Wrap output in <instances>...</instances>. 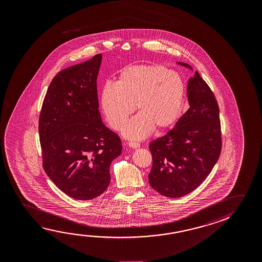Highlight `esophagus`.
Returning <instances> with one entry per match:
<instances>
[{
    "label": "esophagus",
    "mask_w": 262,
    "mask_h": 262,
    "mask_svg": "<svg viewBox=\"0 0 262 262\" xmlns=\"http://www.w3.org/2000/svg\"><path fill=\"white\" fill-rule=\"evenodd\" d=\"M128 145H129L130 148L136 149V148H139V147H140V143L136 142H128Z\"/></svg>",
    "instance_id": "obj_1"
}]
</instances>
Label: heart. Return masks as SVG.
<instances>
[{
  "instance_id": "1",
  "label": "heart",
  "mask_w": 262,
  "mask_h": 262,
  "mask_svg": "<svg viewBox=\"0 0 262 262\" xmlns=\"http://www.w3.org/2000/svg\"><path fill=\"white\" fill-rule=\"evenodd\" d=\"M185 94V82L177 72L162 64H129L120 70L116 83L105 84L101 106L108 124L116 130L136 107L139 114L126 125L123 134L142 139L154 129L162 132L176 122Z\"/></svg>"
}]
</instances>
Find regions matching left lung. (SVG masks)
Returning a JSON list of instances; mask_svg holds the SVG:
<instances>
[{"label":"left lung","instance_id":"8db88e82","mask_svg":"<svg viewBox=\"0 0 262 262\" xmlns=\"http://www.w3.org/2000/svg\"><path fill=\"white\" fill-rule=\"evenodd\" d=\"M192 69L189 64L178 63ZM188 111L174 128L150 142L149 183L166 198H178L201 185L222 149L219 107L213 91L198 71L187 84Z\"/></svg>","mask_w":262,"mask_h":262}]
</instances>
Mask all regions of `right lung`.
<instances>
[{
  "instance_id": "add662e5",
  "label": "right lung",
  "mask_w": 262,
  "mask_h": 262,
  "mask_svg": "<svg viewBox=\"0 0 262 262\" xmlns=\"http://www.w3.org/2000/svg\"><path fill=\"white\" fill-rule=\"evenodd\" d=\"M101 59L98 54L57 74L39 117L43 170L62 192L77 200L94 199L107 188L111 163L122 149L99 111Z\"/></svg>"
}]
</instances>
